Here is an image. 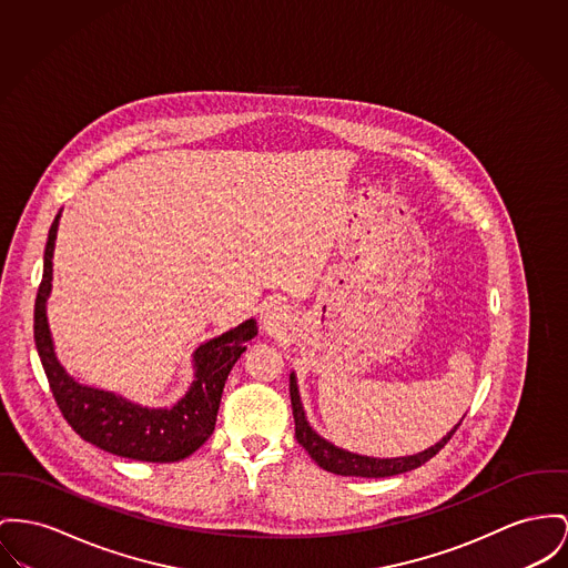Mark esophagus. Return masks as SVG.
Here are the masks:
<instances>
[{"label": "esophagus", "mask_w": 568, "mask_h": 568, "mask_svg": "<svg viewBox=\"0 0 568 568\" xmlns=\"http://www.w3.org/2000/svg\"><path fill=\"white\" fill-rule=\"evenodd\" d=\"M261 321H263V329L265 332L277 334L284 327V323H286V312L282 310L280 303H266L263 312H261Z\"/></svg>", "instance_id": "1"}]
</instances>
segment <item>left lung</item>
I'll list each match as a JSON object with an SVG mask.
<instances>
[{
  "label": "left lung",
  "instance_id": "1",
  "mask_svg": "<svg viewBox=\"0 0 568 568\" xmlns=\"http://www.w3.org/2000/svg\"><path fill=\"white\" fill-rule=\"evenodd\" d=\"M291 405H293L295 437H297V442L305 448V453L314 458V463L318 467H323V469H327L332 474H338V476L387 478V476L412 471V469L424 465L426 460H430L435 454L439 453L450 442V437L456 433V428L460 426V422H458L442 442H437L435 446H430L424 453H417L414 456H398V458H375V456L346 453V450H342L338 446L329 444L327 439H323L318 433H314V428L305 419V412H303L302 398H300L295 375H291Z\"/></svg>",
  "mask_w": 568,
  "mask_h": 568
}]
</instances>
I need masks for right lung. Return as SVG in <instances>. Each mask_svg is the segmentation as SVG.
I'll use <instances>...</instances> for the list:
<instances>
[{
  "label": "right lung",
  "instance_id": "right-lung-1",
  "mask_svg": "<svg viewBox=\"0 0 568 568\" xmlns=\"http://www.w3.org/2000/svg\"><path fill=\"white\" fill-rule=\"evenodd\" d=\"M58 222L60 215H55L49 227L44 247L42 280L34 303V341L51 394L62 416L81 439L105 453L151 463H172L190 456L215 430L227 375L234 362L247 348V342L258 334L256 321L250 318L220 338L204 342L200 348H195V381L191 383L185 398H181L172 409L140 407L112 392L81 385L60 366L53 353L44 312V303L51 293V258Z\"/></svg>",
  "mask_w": 568,
  "mask_h": 568
}]
</instances>
